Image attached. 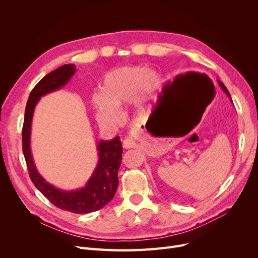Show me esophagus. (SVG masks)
Returning a JSON list of instances; mask_svg holds the SVG:
<instances>
[{"instance_id":"1","label":"esophagus","mask_w":258,"mask_h":258,"mask_svg":"<svg viewBox=\"0 0 258 258\" xmlns=\"http://www.w3.org/2000/svg\"><path fill=\"white\" fill-rule=\"evenodd\" d=\"M137 146V142L135 141L134 139L132 138H125L124 141H123V147L124 148H133V147H136Z\"/></svg>"}]
</instances>
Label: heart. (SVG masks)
<instances>
[{"mask_svg":"<svg viewBox=\"0 0 258 258\" xmlns=\"http://www.w3.org/2000/svg\"><path fill=\"white\" fill-rule=\"evenodd\" d=\"M159 85V75L144 68L121 67L110 71L102 80L101 91L92 96L98 122L102 125H119L122 122L119 107L131 101L138 113H144Z\"/></svg>","mask_w":258,"mask_h":258,"instance_id":"heart-1","label":"heart"}]
</instances>
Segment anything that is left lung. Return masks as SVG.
<instances>
[{"label": "left lung", "instance_id": "8db88e82", "mask_svg": "<svg viewBox=\"0 0 258 258\" xmlns=\"http://www.w3.org/2000/svg\"><path fill=\"white\" fill-rule=\"evenodd\" d=\"M218 84H219V86L221 87V89H222V90H223V91L225 92V94L227 95V96H228V97L230 98V100H231V101H232V99H231V96H230V94H229V91H228V90H227V88H226V87L224 86V84L222 83V81L218 79Z\"/></svg>", "mask_w": 258, "mask_h": 258}]
</instances>
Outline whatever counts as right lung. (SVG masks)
<instances>
[{
    "label": "right lung",
    "mask_w": 258,
    "mask_h": 258,
    "mask_svg": "<svg viewBox=\"0 0 258 258\" xmlns=\"http://www.w3.org/2000/svg\"><path fill=\"white\" fill-rule=\"evenodd\" d=\"M75 72V64H63L44 76L31 91L26 104L22 132L23 153L33 184L53 205L73 213H90L104 207L115 196L123 151L120 138L117 136L111 140L97 141V165L86 185L75 190H63L42 177L35 166L30 145L33 113L40 97L64 87Z\"/></svg>",
    "instance_id": "1"
}]
</instances>
